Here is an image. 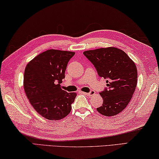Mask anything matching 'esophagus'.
Returning a JSON list of instances; mask_svg holds the SVG:
<instances>
[{
    "label": "esophagus",
    "mask_w": 159,
    "mask_h": 159,
    "mask_svg": "<svg viewBox=\"0 0 159 159\" xmlns=\"http://www.w3.org/2000/svg\"><path fill=\"white\" fill-rule=\"evenodd\" d=\"M82 93L87 94L88 96H94L96 94V92L94 91H91L89 93H84V92H82Z\"/></svg>",
    "instance_id": "1"
}]
</instances>
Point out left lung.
Returning a JSON list of instances; mask_svg holds the SVG:
<instances>
[{
	"instance_id": "8db88e82",
	"label": "left lung",
	"mask_w": 159,
	"mask_h": 159,
	"mask_svg": "<svg viewBox=\"0 0 159 159\" xmlns=\"http://www.w3.org/2000/svg\"><path fill=\"white\" fill-rule=\"evenodd\" d=\"M83 54L99 76L107 79V89L100 92L103 102L97 111L107 116L118 115L129 105L135 91L138 72L134 61L123 50L113 47L87 50Z\"/></svg>"
}]
</instances>
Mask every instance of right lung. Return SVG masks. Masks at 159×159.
<instances>
[{
  "label": "right lung",
  "mask_w": 159,
  "mask_h": 159,
  "mask_svg": "<svg viewBox=\"0 0 159 159\" xmlns=\"http://www.w3.org/2000/svg\"><path fill=\"white\" fill-rule=\"evenodd\" d=\"M75 52L48 49L26 65L24 88L30 103L39 115L49 120H60L71 111L76 93H68L61 87L65 71Z\"/></svg>",
  "instance_id": "obj_1"
}]
</instances>
